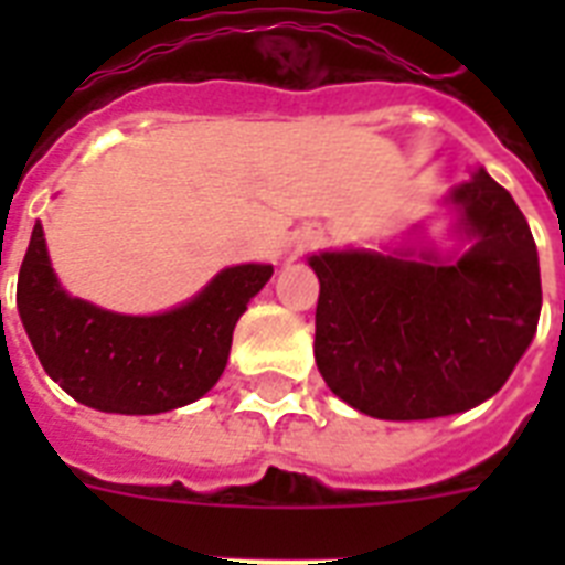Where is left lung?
<instances>
[{
	"label": "left lung",
	"mask_w": 565,
	"mask_h": 565,
	"mask_svg": "<svg viewBox=\"0 0 565 565\" xmlns=\"http://www.w3.org/2000/svg\"><path fill=\"white\" fill-rule=\"evenodd\" d=\"M472 248L322 252L313 358L354 411L411 422L463 413L495 395L536 334L543 287L527 220L487 170L451 190Z\"/></svg>",
	"instance_id": "8db88e82"
}]
</instances>
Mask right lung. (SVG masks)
Wrapping results in <instances>:
<instances>
[{"label": "right lung", "mask_w": 565, "mask_h": 565, "mask_svg": "<svg viewBox=\"0 0 565 565\" xmlns=\"http://www.w3.org/2000/svg\"><path fill=\"white\" fill-rule=\"evenodd\" d=\"M269 264L228 266L195 299L158 317H122L61 290L40 222L17 281V308L43 370L75 402L149 416L202 398L220 381L231 334Z\"/></svg>", "instance_id": "add662e5"}]
</instances>
